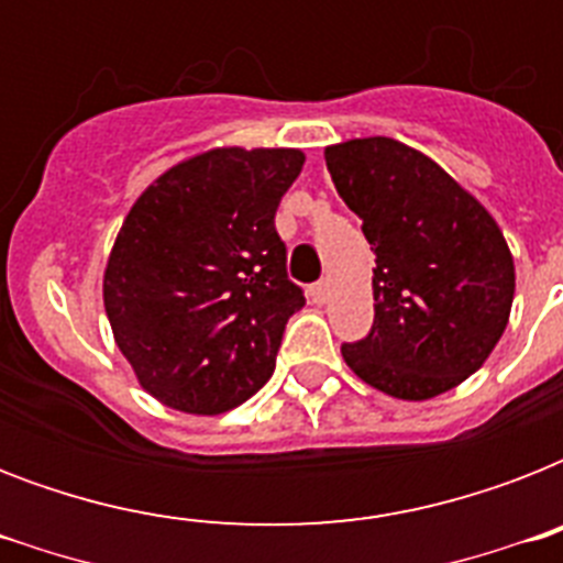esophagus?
<instances>
[{
  "label": "esophagus",
  "instance_id": "1",
  "mask_svg": "<svg viewBox=\"0 0 563 563\" xmlns=\"http://www.w3.org/2000/svg\"><path fill=\"white\" fill-rule=\"evenodd\" d=\"M327 298H330V283L321 280L316 286H309V300L312 303H327Z\"/></svg>",
  "mask_w": 563,
  "mask_h": 563
}]
</instances>
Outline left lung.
Returning <instances> with one entry per match:
<instances>
[{
  "label": "left lung",
  "mask_w": 563,
  "mask_h": 563,
  "mask_svg": "<svg viewBox=\"0 0 563 563\" xmlns=\"http://www.w3.org/2000/svg\"><path fill=\"white\" fill-rule=\"evenodd\" d=\"M376 254L374 327L347 368L397 400H429L485 365L506 333L515 260L503 230L432 157L391 136L324 148Z\"/></svg>",
  "instance_id": "8db88e82"
}]
</instances>
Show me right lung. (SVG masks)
Masks as SVG:
<instances>
[{
  "mask_svg": "<svg viewBox=\"0 0 563 563\" xmlns=\"http://www.w3.org/2000/svg\"><path fill=\"white\" fill-rule=\"evenodd\" d=\"M300 148L221 145L172 166L134 201L104 265V312L145 391L221 415L274 374L307 300L274 230Z\"/></svg>",
  "mask_w": 563,
  "mask_h": 563,
  "instance_id": "1",
  "label": "right lung"
}]
</instances>
